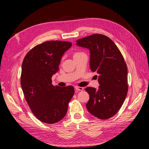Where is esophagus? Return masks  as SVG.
Returning a JSON list of instances; mask_svg holds the SVG:
<instances>
[{"mask_svg":"<svg viewBox=\"0 0 149 149\" xmlns=\"http://www.w3.org/2000/svg\"><path fill=\"white\" fill-rule=\"evenodd\" d=\"M75 89L77 90V91H83L84 90V88L79 86H75Z\"/></svg>","mask_w":149,"mask_h":149,"instance_id":"esophagus-1","label":"esophagus"}]
</instances>
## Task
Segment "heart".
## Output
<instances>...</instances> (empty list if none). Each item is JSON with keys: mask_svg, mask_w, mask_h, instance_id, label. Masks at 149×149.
Listing matches in <instances>:
<instances>
[{"mask_svg": "<svg viewBox=\"0 0 149 149\" xmlns=\"http://www.w3.org/2000/svg\"><path fill=\"white\" fill-rule=\"evenodd\" d=\"M78 53H74V55H76V54H78Z\"/></svg>", "mask_w": 149, "mask_h": 149, "instance_id": "1", "label": "heart"}]
</instances>
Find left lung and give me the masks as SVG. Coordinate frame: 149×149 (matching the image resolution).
<instances>
[{
  "mask_svg": "<svg viewBox=\"0 0 149 149\" xmlns=\"http://www.w3.org/2000/svg\"><path fill=\"white\" fill-rule=\"evenodd\" d=\"M76 45L89 50L90 69L97 73L100 84L98 89H85L89 94L87 109L100 119L111 118L120 109L127 94V68L123 56L116 44L101 34L79 39Z\"/></svg>",
  "mask_w": 149,
  "mask_h": 149,
  "instance_id": "obj_1",
  "label": "left lung"
}]
</instances>
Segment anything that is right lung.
Returning a JSON list of instances; mask_svg holds the SVG:
<instances>
[{
	"label": "right lung",
	"instance_id": "obj_1",
	"mask_svg": "<svg viewBox=\"0 0 149 149\" xmlns=\"http://www.w3.org/2000/svg\"><path fill=\"white\" fill-rule=\"evenodd\" d=\"M71 46L68 42H45L29 51L22 63L20 84L25 100L44 123L55 124L63 118L74 95L73 86H54L52 81L63 55Z\"/></svg>",
	"mask_w": 149,
	"mask_h": 149
}]
</instances>
